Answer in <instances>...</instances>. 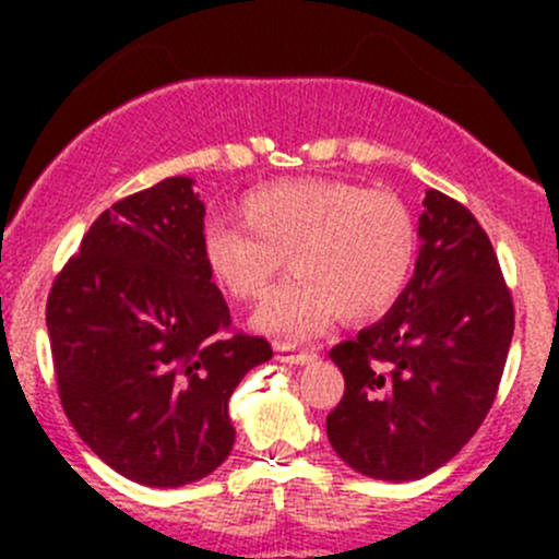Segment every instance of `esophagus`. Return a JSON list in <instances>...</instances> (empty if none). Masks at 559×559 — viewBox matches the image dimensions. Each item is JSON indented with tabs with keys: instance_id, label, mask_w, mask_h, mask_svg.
<instances>
[{
	"instance_id": "obj_1",
	"label": "esophagus",
	"mask_w": 559,
	"mask_h": 559,
	"mask_svg": "<svg viewBox=\"0 0 559 559\" xmlns=\"http://www.w3.org/2000/svg\"><path fill=\"white\" fill-rule=\"evenodd\" d=\"M316 357V352L311 348H297L292 343H275V359L278 362H289V365H308Z\"/></svg>"
}]
</instances>
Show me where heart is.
I'll return each instance as SVG.
<instances>
[{
  "label": "heart",
  "instance_id": "1",
  "mask_svg": "<svg viewBox=\"0 0 559 559\" xmlns=\"http://www.w3.org/2000/svg\"><path fill=\"white\" fill-rule=\"evenodd\" d=\"M238 222L207 224L202 264L235 302H253L284 270L295 278L253 316L264 335L302 341L348 321L384 316L408 286L419 253L411 207L394 191L337 178H284L248 191Z\"/></svg>",
  "mask_w": 559,
  "mask_h": 559
}]
</instances>
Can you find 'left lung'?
<instances>
[{"mask_svg": "<svg viewBox=\"0 0 559 559\" xmlns=\"http://www.w3.org/2000/svg\"><path fill=\"white\" fill-rule=\"evenodd\" d=\"M419 238L414 278L392 311L330 352L346 392L326 438L381 481L427 476L476 436L514 335V300L476 216L430 189Z\"/></svg>", "mask_w": 559, "mask_h": 559, "instance_id": "obj_1", "label": "left lung"}]
</instances>
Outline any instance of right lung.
<instances>
[{"label": "right lung", "instance_id": "add662e5", "mask_svg": "<svg viewBox=\"0 0 559 559\" xmlns=\"http://www.w3.org/2000/svg\"><path fill=\"white\" fill-rule=\"evenodd\" d=\"M191 183L165 178L107 207L45 308L67 419L105 465L145 487H183L227 460L229 397L273 357L264 337L229 332Z\"/></svg>", "mask_w": 559, "mask_h": 559}]
</instances>
